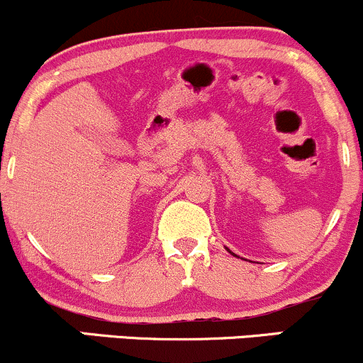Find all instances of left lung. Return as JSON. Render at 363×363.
Here are the masks:
<instances>
[{"instance_id":"left-lung-1","label":"left lung","mask_w":363,"mask_h":363,"mask_svg":"<svg viewBox=\"0 0 363 363\" xmlns=\"http://www.w3.org/2000/svg\"><path fill=\"white\" fill-rule=\"evenodd\" d=\"M227 251H228V252H230V254H232V256H237V254H234V252H232V251H230V249H227Z\"/></svg>"}]
</instances>
